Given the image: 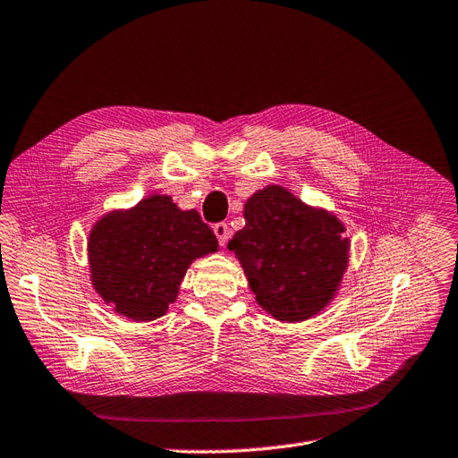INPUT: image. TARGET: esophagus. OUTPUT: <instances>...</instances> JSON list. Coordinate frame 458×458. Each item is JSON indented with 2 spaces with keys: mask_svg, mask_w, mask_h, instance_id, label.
Here are the masks:
<instances>
[{
  "mask_svg": "<svg viewBox=\"0 0 458 458\" xmlns=\"http://www.w3.org/2000/svg\"><path fill=\"white\" fill-rule=\"evenodd\" d=\"M212 229H214V234L217 237V242H219L221 246H225L227 241H229V237H231L229 225L225 224V221H219V224H214Z\"/></svg>",
  "mask_w": 458,
  "mask_h": 458,
  "instance_id": "34e87169",
  "label": "esophagus"
}]
</instances>
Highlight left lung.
I'll list each match as a JSON object with an SVG mask.
<instances>
[{
	"label": "left lung",
	"instance_id": "1",
	"mask_svg": "<svg viewBox=\"0 0 458 458\" xmlns=\"http://www.w3.org/2000/svg\"><path fill=\"white\" fill-rule=\"evenodd\" d=\"M246 225L227 248L239 256L259 306L281 321H303L335 296L348 263L344 225L283 187L246 202Z\"/></svg>",
	"mask_w": 458,
	"mask_h": 458
}]
</instances>
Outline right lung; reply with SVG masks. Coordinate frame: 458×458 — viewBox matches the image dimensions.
<instances>
[{
    "mask_svg": "<svg viewBox=\"0 0 458 458\" xmlns=\"http://www.w3.org/2000/svg\"><path fill=\"white\" fill-rule=\"evenodd\" d=\"M217 246L199 212H182L170 197L155 195L93 227L88 244L93 286L116 313L152 321L175 300L191 261Z\"/></svg>",
    "mask_w": 458,
    "mask_h": 458,
    "instance_id": "add662e5",
    "label": "right lung"
}]
</instances>
